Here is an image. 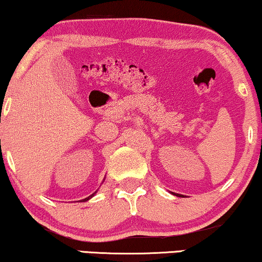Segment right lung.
Masks as SVG:
<instances>
[{"label":"right lung","instance_id":"obj_1","mask_svg":"<svg viewBox=\"0 0 262 262\" xmlns=\"http://www.w3.org/2000/svg\"><path fill=\"white\" fill-rule=\"evenodd\" d=\"M95 193H97V191H95V192H94V193H92V194H91V196H89V197H87V198H84V200H82V202H85V201L91 200V198H92L93 196H94V194H95Z\"/></svg>","mask_w":262,"mask_h":262}]
</instances>
